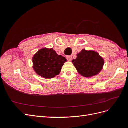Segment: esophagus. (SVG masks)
Returning <instances> with one entry per match:
<instances>
[{
  "mask_svg": "<svg viewBox=\"0 0 128 128\" xmlns=\"http://www.w3.org/2000/svg\"><path fill=\"white\" fill-rule=\"evenodd\" d=\"M67 59L68 61H71L72 60V56H67Z\"/></svg>",
  "mask_w": 128,
  "mask_h": 128,
  "instance_id": "esophagus-1",
  "label": "esophagus"
}]
</instances>
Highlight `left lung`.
I'll return each mask as SVG.
<instances>
[{
  "label": "left lung",
  "instance_id": "8db88e82",
  "mask_svg": "<svg viewBox=\"0 0 128 128\" xmlns=\"http://www.w3.org/2000/svg\"><path fill=\"white\" fill-rule=\"evenodd\" d=\"M72 62L79 74L84 77L96 75L102 70L104 61L97 52L83 50Z\"/></svg>",
  "mask_w": 128,
  "mask_h": 128
}]
</instances>
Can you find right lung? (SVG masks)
I'll return each mask as SVG.
<instances>
[{
	"mask_svg": "<svg viewBox=\"0 0 128 128\" xmlns=\"http://www.w3.org/2000/svg\"><path fill=\"white\" fill-rule=\"evenodd\" d=\"M66 61L65 57L58 55L52 48H42L33 58V68L37 74L44 78H52L59 74Z\"/></svg>",
	"mask_w": 128,
	"mask_h": 128,
	"instance_id": "1",
	"label": "right lung"
}]
</instances>
